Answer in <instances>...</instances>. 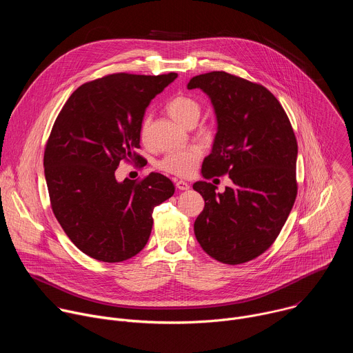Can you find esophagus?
Listing matches in <instances>:
<instances>
[{
	"label": "esophagus",
	"mask_w": 353,
	"mask_h": 353,
	"mask_svg": "<svg viewBox=\"0 0 353 353\" xmlns=\"http://www.w3.org/2000/svg\"><path fill=\"white\" fill-rule=\"evenodd\" d=\"M176 188L180 191H187L190 188V184L183 180H176Z\"/></svg>",
	"instance_id": "1"
}]
</instances>
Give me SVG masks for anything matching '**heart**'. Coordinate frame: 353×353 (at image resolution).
I'll return each instance as SVG.
<instances>
[{"label": "heart", "instance_id": "1", "mask_svg": "<svg viewBox=\"0 0 353 353\" xmlns=\"http://www.w3.org/2000/svg\"><path fill=\"white\" fill-rule=\"evenodd\" d=\"M168 112L176 121H179L184 127H190L195 124L196 120L199 119L201 106L198 103V100H195L194 97L181 94L170 100L168 103ZM149 125H150V119L149 116H146L142 120L141 130H139V135L143 142H146L148 139ZM201 155H203V150H201L198 146L176 150V152H170L165 155L158 162V169L179 177H188L195 172V168L201 159Z\"/></svg>", "mask_w": 353, "mask_h": 353}]
</instances>
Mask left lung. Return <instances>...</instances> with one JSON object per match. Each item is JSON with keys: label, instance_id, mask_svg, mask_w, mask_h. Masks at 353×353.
<instances>
[{"label": "left lung", "instance_id": "1", "mask_svg": "<svg viewBox=\"0 0 353 353\" xmlns=\"http://www.w3.org/2000/svg\"><path fill=\"white\" fill-rule=\"evenodd\" d=\"M188 89L205 92L218 131L203 162L204 179L229 174L225 192L196 181L205 207L194 233L212 259L236 265L261 256L278 237L297 194V142L278 99L263 85L212 71L190 79Z\"/></svg>", "mask_w": 353, "mask_h": 353}]
</instances>
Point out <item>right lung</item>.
<instances>
[{
    "instance_id": "1",
    "label": "right lung",
    "mask_w": 353,
    "mask_h": 353,
    "mask_svg": "<svg viewBox=\"0 0 353 353\" xmlns=\"http://www.w3.org/2000/svg\"><path fill=\"white\" fill-rule=\"evenodd\" d=\"M177 78L112 74L81 85L56 119L44 149L52 210L86 256L121 263L148 243L154 208L174 194L161 173L116 180L120 162L141 159L139 130L146 108Z\"/></svg>"
}]
</instances>
